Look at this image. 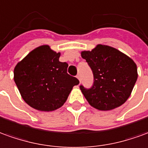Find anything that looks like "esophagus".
Here are the masks:
<instances>
[{"instance_id":"obj_1","label":"esophagus","mask_w":148,"mask_h":148,"mask_svg":"<svg viewBox=\"0 0 148 148\" xmlns=\"http://www.w3.org/2000/svg\"><path fill=\"white\" fill-rule=\"evenodd\" d=\"M76 78H77V79H79V81H80V74H77V76H76Z\"/></svg>"}]
</instances>
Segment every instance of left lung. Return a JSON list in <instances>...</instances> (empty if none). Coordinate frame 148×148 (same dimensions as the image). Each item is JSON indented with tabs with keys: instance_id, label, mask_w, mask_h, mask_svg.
<instances>
[{
	"instance_id": "left-lung-1",
	"label": "left lung",
	"mask_w": 148,
	"mask_h": 148,
	"mask_svg": "<svg viewBox=\"0 0 148 148\" xmlns=\"http://www.w3.org/2000/svg\"><path fill=\"white\" fill-rule=\"evenodd\" d=\"M92 69L94 82L91 88L79 86L89 104L109 111L129 98L137 78V66L132 58L111 46L98 45L92 51L81 52Z\"/></svg>"
}]
</instances>
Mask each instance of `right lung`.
I'll return each mask as SVG.
<instances>
[{
    "instance_id": "1",
    "label": "right lung",
    "mask_w": 148,
    "mask_h": 148,
    "mask_svg": "<svg viewBox=\"0 0 148 148\" xmlns=\"http://www.w3.org/2000/svg\"><path fill=\"white\" fill-rule=\"evenodd\" d=\"M60 56L49 45L39 46L16 65L14 81L17 88L26 103L35 109H58L79 83L67 73L69 64L60 62Z\"/></svg>"
}]
</instances>
